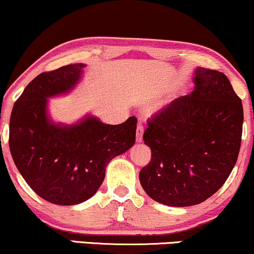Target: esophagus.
Returning a JSON list of instances; mask_svg holds the SVG:
<instances>
[{
	"mask_svg": "<svg viewBox=\"0 0 254 254\" xmlns=\"http://www.w3.org/2000/svg\"><path fill=\"white\" fill-rule=\"evenodd\" d=\"M143 132H144V127L142 123L137 124V133H136V139L137 142H142L143 138Z\"/></svg>",
	"mask_w": 254,
	"mask_h": 254,
	"instance_id": "obj_1",
	"label": "esophagus"
}]
</instances>
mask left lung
<instances>
[{"mask_svg": "<svg viewBox=\"0 0 254 254\" xmlns=\"http://www.w3.org/2000/svg\"><path fill=\"white\" fill-rule=\"evenodd\" d=\"M194 89L147 120L144 143L151 160L139 172L142 188L169 206L200 204L229 178L242 144L244 111L223 72L197 68Z\"/></svg>", "mask_w": 254, "mask_h": 254, "instance_id": "8db88e82", "label": "left lung"}]
</instances>
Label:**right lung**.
<instances>
[{"label": "right lung", "instance_id": "right-lung-1", "mask_svg": "<svg viewBox=\"0 0 254 254\" xmlns=\"http://www.w3.org/2000/svg\"><path fill=\"white\" fill-rule=\"evenodd\" d=\"M84 64L42 72L27 85L12 108L9 147L16 168L41 198L75 205L91 198L105 177L109 162L136 140L137 118L109 125L95 117L62 127L47 116L48 97L69 91Z\"/></svg>", "mask_w": 254, "mask_h": 254}]
</instances>
